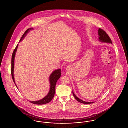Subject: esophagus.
I'll return each instance as SVG.
<instances>
[{
	"label": "esophagus",
	"mask_w": 128,
	"mask_h": 128,
	"mask_svg": "<svg viewBox=\"0 0 128 128\" xmlns=\"http://www.w3.org/2000/svg\"><path fill=\"white\" fill-rule=\"evenodd\" d=\"M70 68V67L69 66H67L66 67V70H69V68Z\"/></svg>",
	"instance_id": "34e87169"
}]
</instances>
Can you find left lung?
Segmentation results:
<instances>
[{
	"label": "left lung",
	"instance_id": "8db88e82",
	"mask_svg": "<svg viewBox=\"0 0 128 128\" xmlns=\"http://www.w3.org/2000/svg\"><path fill=\"white\" fill-rule=\"evenodd\" d=\"M98 40H99V41H100L102 42H104V43L112 44V40L109 37V36H108V35L106 33V32L105 31L103 30L102 29H101V28L98 29ZM72 93H73V95L74 98L78 102L82 103L83 104H90V103H92L94 102H87L83 101L82 100H80L77 97V96L75 95V94H74V93L73 92H72Z\"/></svg>",
	"mask_w": 128,
	"mask_h": 128
}]
</instances>
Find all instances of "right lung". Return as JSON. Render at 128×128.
Listing matches in <instances>:
<instances>
[{
  "mask_svg": "<svg viewBox=\"0 0 128 128\" xmlns=\"http://www.w3.org/2000/svg\"><path fill=\"white\" fill-rule=\"evenodd\" d=\"M32 30H33V28H31L28 29L22 36L19 42H20L22 40H23L24 39L25 36L26 35L27 33L30 31ZM18 45V44L16 46L14 50L12 53V58H11V75H12L13 80L14 82L16 88H17V86L15 83V79H14V69L15 56L16 51L17 50ZM60 76H61V70L60 69H58V70H55L52 72L49 77V81L50 83V90H49V92L48 93V94L46 95L45 97L43 98L41 100H37V101H30V102L32 103L35 104H38V105L45 104L50 102L52 100V99L54 97V94H55V92L56 84L57 80L60 77Z\"/></svg>",
  "mask_w": 128,
  "mask_h": 128,
  "instance_id": "1",
  "label": "right lung"
}]
</instances>
